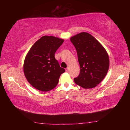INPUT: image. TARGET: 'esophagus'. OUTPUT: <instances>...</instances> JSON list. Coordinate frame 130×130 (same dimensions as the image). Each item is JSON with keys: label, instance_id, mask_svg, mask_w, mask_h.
<instances>
[{"label": "esophagus", "instance_id": "obj_1", "mask_svg": "<svg viewBox=\"0 0 130 130\" xmlns=\"http://www.w3.org/2000/svg\"><path fill=\"white\" fill-rule=\"evenodd\" d=\"M65 70H66V72H68L69 70V67H67V68L65 69Z\"/></svg>", "mask_w": 130, "mask_h": 130}]
</instances>
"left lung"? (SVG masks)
I'll list each match as a JSON object with an SVG mask.
<instances>
[{
  "mask_svg": "<svg viewBox=\"0 0 130 130\" xmlns=\"http://www.w3.org/2000/svg\"><path fill=\"white\" fill-rule=\"evenodd\" d=\"M80 67V74L74 81L85 89L96 87L106 76L109 69L108 54L103 45L89 33L82 32L72 37Z\"/></svg>",
  "mask_w": 130,
  "mask_h": 130,
  "instance_id": "obj_1",
  "label": "left lung"
}]
</instances>
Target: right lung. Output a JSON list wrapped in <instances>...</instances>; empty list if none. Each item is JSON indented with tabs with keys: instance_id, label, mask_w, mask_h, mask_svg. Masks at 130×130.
Returning <instances> with one entry per match:
<instances>
[{
	"instance_id": "1",
	"label": "right lung",
	"mask_w": 130,
	"mask_h": 130,
	"mask_svg": "<svg viewBox=\"0 0 130 130\" xmlns=\"http://www.w3.org/2000/svg\"><path fill=\"white\" fill-rule=\"evenodd\" d=\"M63 41L56 37L45 36L30 48L24 61L23 72L34 88L47 92L58 84L61 74L65 70L60 67L54 54Z\"/></svg>"
}]
</instances>
